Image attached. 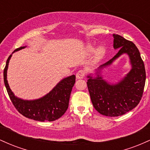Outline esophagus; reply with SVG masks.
<instances>
[{
    "label": "esophagus",
    "instance_id": "esophagus-1",
    "mask_svg": "<svg viewBox=\"0 0 150 150\" xmlns=\"http://www.w3.org/2000/svg\"><path fill=\"white\" fill-rule=\"evenodd\" d=\"M85 75V73L84 70H80L76 73V78L77 79H82Z\"/></svg>",
    "mask_w": 150,
    "mask_h": 150
}]
</instances>
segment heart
<instances>
[{
    "label": "heart",
    "mask_w": 150,
    "mask_h": 150,
    "mask_svg": "<svg viewBox=\"0 0 150 150\" xmlns=\"http://www.w3.org/2000/svg\"><path fill=\"white\" fill-rule=\"evenodd\" d=\"M86 50L89 53H92L95 50V47L94 46L91 45V44H88L86 48ZM105 53H106V48L104 46H101L97 49V51H95V55H94V60L95 61H99L104 56Z\"/></svg>",
    "instance_id": "b5f03b06"
}]
</instances>
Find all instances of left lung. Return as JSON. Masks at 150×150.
Instances as JSON below:
<instances>
[{
  "label": "left lung",
  "instance_id": "8db88e82",
  "mask_svg": "<svg viewBox=\"0 0 150 150\" xmlns=\"http://www.w3.org/2000/svg\"><path fill=\"white\" fill-rule=\"evenodd\" d=\"M113 48L119 51L99 67L95 77L88 75L87 82L94 108L101 114L110 117L122 116L137 106L142 99L146 80L144 62L137 46L118 34H113ZM124 53L129 56L132 70L118 83L109 84L103 79L100 70Z\"/></svg>",
  "mask_w": 150,
  "mask_h": 150
}]
</instances>
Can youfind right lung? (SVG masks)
I'll list each match as a JSON object with an SVG mask.
<instances>
[{
	"label": "right lung",
	"instance_id": "1",
	"mask_svg": "<svg viewBox=\"0 0 150 150\" xmlns=\"http://www.w3.org/2000/svg\"><path fill=\"white\" fill-rule=\"evenodd\" d=\"M25 47L21 46L15 49L14 52ZM11 56L12 54L6 61L3 79L7 92L15 108L26 118L38 121H53L61 118L68 108L70 93L75 82V75L63 79L51 92L42 98L35 100H24L15 97L7 80V70Z\"/></svg>",
	"mask_w": 150,
	"mask_h": 150
}]
</instances>
